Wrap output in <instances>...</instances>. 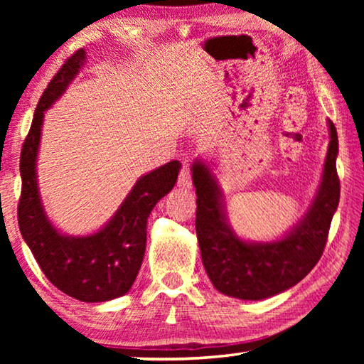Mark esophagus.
Listing matches in <instances>:
<instances>
[{
    "instance_id": "obj_1",
    "label": "esophagus",
    "mask_w": 364,
    "mask_h": 364,
    "mask_svg": "<svg viewBox=\"0 0 364 364\" xmlns=\"http://www.w3.org/2000/svg\"><path fill=\"white\" fill-rule=\"evenodd\" d=\"M178 186L181 189H191L193 188V180H191V170H189V164L184 162L180 178H178Z\"/></svg>"
}]
</instances>
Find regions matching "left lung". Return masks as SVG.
Wrapping results in <instances>:
<instances>
[{
    "instance_id": "8db88e82",
    "label": "left lung",
    "mask_w": 364,
    "mask_h": 364,
    "mask_svg": "<svg viewBox=\"0 0 364 364\" xmlns=\"http://www.w3.org/2000/svg\"><path fill=\"white\" fill-rule=\"evenodd\" d=\"M329 146L321 181L310 207L284 236L258 242L237 236L228 221L223 191L210 165L196 159L191 171L197 196L196 232L202 263L218 292L241 300H263L297 284L323 255L341 197L336 159L338 139L328 120Z\"/></svg>"
}]
</instances>
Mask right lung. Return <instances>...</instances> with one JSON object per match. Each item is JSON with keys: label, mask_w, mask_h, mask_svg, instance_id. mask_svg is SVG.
Returning <instances> with one entry per match:
<instances>
[{"label": "right lung", "mask_w": 364, "mask_h": 364, "mask_svg": "<svg viewBox=\"0 0 364 364\" xmlns=\"http://www.w3.org/2000/svg\"><path fill=\"white\" fill-rule=\"evenodd\" d=\"M86 63L78 49L49 82L33 114L21 154L22 194L17 218L23 241L49 282L80 301L97 304L130 291L146 252L147 218L157 202L173 189L181 170L178 160L138 178L106 225L85 236H72L49 220L43 205L36 160L45 112L65 93Z\"/></svg>", "instance_id": "1"}]
</instances>
